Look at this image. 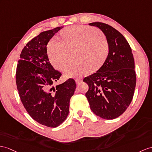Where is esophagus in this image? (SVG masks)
Listing matches in <instances>:
<instances>
[{
    "instance_id": "obj_1",
    "label": "esophagus",
    "mask_w": 152,
    "mask_h": 152,
    "mask_svg": "<svg viewBox=\"0 0 152 152\" xmlns=\"http://www.w3.org/2000/svg\"><path fill=\"white\" fill-rule=\"evenodd\" d=\"M82 82H83V80L81 79H75V83H76L77 84H79Z\"/></svg>"
}]
</instances>
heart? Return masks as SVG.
Listing matches in <instances>:
<instances>
[{"mask_svg":"<svg viewBox=\"0 0 152 152\" xmlns=\"http://www.w3.org/2000/svg\"><path fill=\"white\" fill-rule=\"evenodd\" d=\"M61 39H52L48 45V54L55 68L63 70L72 61V52L77 50L76 64L66 68L67 77L86 75L91 70L99 68L107 58L110 45L104 33L100 29L76 25L61 32Z\"/></svg>","mask_w":152,"mask_h":152,"instance_id":"obj_1","label":"heart"}]
</instances>
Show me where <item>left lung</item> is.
Returning <instances> with one entry per match:
<instances>
[{
  "instance_id": "left-lung-1",
  "label": "left lung",
  "mask_w": 152,
  "mask_h": 152,
  "mask_svg": "<svg viewBox=\"0 0 152 152\" xmlns=\"http://www.w3.org/2000/svg\"><path fill=\"white\" fill-rule=\"evenodd\" d=\"M104 33L110 45L108 57L96 73L85 77L86 97L96 115L110 120L119 117L130 104L136 85L134 58L127 40L111 26L89 24Z\"/></svg>"
}]
</instances>
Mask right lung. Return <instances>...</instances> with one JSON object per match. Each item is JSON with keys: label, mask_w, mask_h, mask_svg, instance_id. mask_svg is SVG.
Here are the masks:
<instances>
[{"label": "right lung", "mask_w": 152, "mask_h": 152, "mask_svg": "<svg viewBox=\"0 0 152 152\" xmlns=\"http://www.w3.org/2000/svg\"><path fill=\"white\" fill-rule=\"evenodd\" d=\"M62 28L43 31L29 41L21 51L16 72L17 90L25 109L33 119L51 128L57 127L67 118L76 88L73 79L53 85L62 74L50 64L46 46Z\"/></svg>", "instance_id": "obj_1"}]
</instances>
